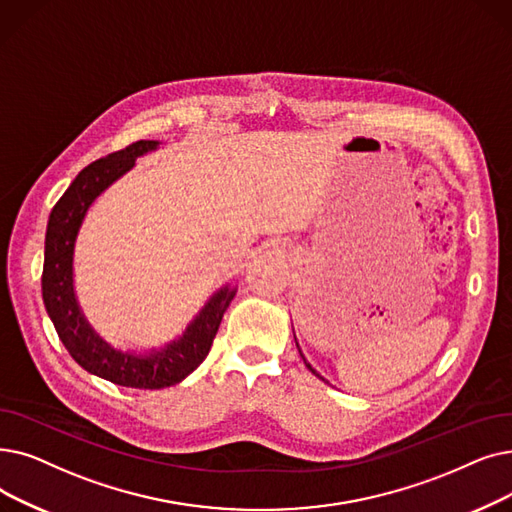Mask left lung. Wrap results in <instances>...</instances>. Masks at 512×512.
<instances>
[{"instance_id": "left-lung-1", "label": "left lung", "mask_w": 512, "mask_h": 512, "mask_svg": "<svg viewBox=\"0 0 512 512\" xmlns=\"http://www.w3.org/2000/svg\"><path fill=\"white\" fill-rule=\"evenodd\" d=\"M295 341H297V339H295ZM297 347H299V345H297ZM299 353H301V349H299ZM301 358H303V353H301ZM303 362H305V358H303ZM305 366H307V368H309V370H311V372H314V374H316V376H320V374H318V372H316V370H314V368H311V366H309V364H307V362H305ZM320 379H322V376H320ZM322 381H324V379H322Z\"/></svg>"}]
</instances>
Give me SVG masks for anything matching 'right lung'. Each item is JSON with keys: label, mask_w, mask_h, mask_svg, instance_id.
<instances>
[{"label": "right lung", "mask_w": 512, "mask_h": 512, "mask_svg": "<svg viewBox=\"0 0 512 512\" xmlns=\"http://www.w3.org/2000/svg\"><path fill=\"white\" fill-rule=\"evenodd\" d=\"M157 146V140H140L87 165L54 205L46 230V251H43V303L62 345L87 372L131 389L171 387L201 366L213 345L221 318L236 295L234 286H224L198 311L180 339L148 353L113 349L96 335V330L81 314L73 286V253L83 217L110 184L136 165L138 157L157 150Z\"/></svg>", "instance_id": "1"}]
</instances>
